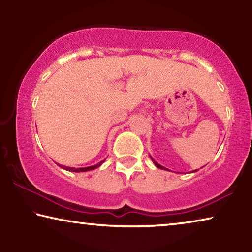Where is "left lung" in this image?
<instances>
[{"label": "left lung", "instance_id": "1", "mask_svg": "<svg viewBox=\"0 0 252 252\" xmlns=\"http://www.w3.org/2000/svg\"><path fill=\"white\" fill-rule=\"evenodd\" d=\"M151 159H152V158H151ZM152 161H153V163H155V164H156V167H157V168H159V169H162V170H168V169H165L164 167H162V165H160L159 163H157V162H156L155 160H153V159H152Z\"/></svg>", "mask_w": 252, "mask_h": 252}]
</instances>
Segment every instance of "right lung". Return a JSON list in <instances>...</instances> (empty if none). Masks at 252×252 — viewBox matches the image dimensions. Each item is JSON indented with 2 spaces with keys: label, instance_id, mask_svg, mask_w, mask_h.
Returning a JSON list of instances; mask_svg holds the SVG:
<instances>
[{
  "label": "right lung",
  "instance_id": "right-lung-1",
  "mask_svg": "<svg viewBox=\"0 0 252 252\" xmlns=\"http://www.w3.org/2000/svg\"><path fill=\"white\" fill-rule=\"evenodd\" d=\"M102 162L97 163L96 165H91V167H87V168H71V167H65V165H62L61 168H63L64 170H67V171H71V172H85V171H90V170L96 169L97 167H100V165L102 164Z\"/></svg>",
  "mask_w": 252,
  "mask_h": 252
}]
</instances>
